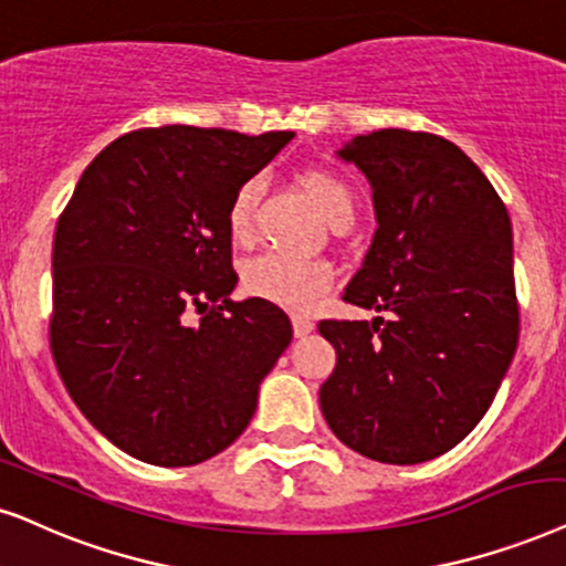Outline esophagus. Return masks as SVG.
I'll list each match as a JSON object with an SVG mask.
<instances>
[{"mask_svg":"<svg viewBox=\"0 0 566 566\" xmlns=\"http://www.w3.org/2000/svg\"><path fill=\"white\" fill-rule=\"evenodd\" d=\"M314 329V322L310 317H301V314H293V335L306 337Z\"/></svg>","mask_w":566,"mask_h":566,"instance_id":"34e87169","label":"esophagus"}]
</instances>
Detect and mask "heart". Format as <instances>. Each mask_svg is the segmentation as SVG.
<instances>
[{"mask_svg":"<svg viewBox=\"0 0 566 566\" xmlns=\"http://www.w3.org/2000/svg\"><path fill=\"white\" fill-rule=\"evenodd\" d=\"M301 185L310 192L317 210L327 218V223L340 212L354 210V195H350L346 181L337 179L335 174L310 171L301 176ZM256 197H260L256 176L241 181L237 192L231 195L226 226H229L231 239L237 244H244L252 237ZM329 281H333V270L325 262L283 252L256 254L241 268V283L252 296L273 301V304L291 312H310L322 293L327 291Z\"/></svg>","mask_w":566,"mask_h":566,"instance_id":"b5f03b06","label":"heart"}]
</instances>
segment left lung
<instances>
[{"label": "left lung", "mask_w": 566, "mask_h": 566, "mask_svg": "<svg viewBox=\"0 0 566 566\" xmlns=\"http://www.w3.org/2000/svg\"><path fill=\"white\" fill-rule=\"evenodd\" d=\"M335 156L366 176L377 220L343 301L388 319L319 322L337 354L319 408L350 450L416 465L471 434L515 356L512 223L444 137L379 129Z\"/></svg>", "instance_id": "1"}]
</instances>
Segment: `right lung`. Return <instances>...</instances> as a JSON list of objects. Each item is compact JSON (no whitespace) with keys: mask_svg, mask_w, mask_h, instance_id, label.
<instances>
[{"mask_svg":"<svg viewBox=\"0 0 566 566\" xmlns=\"http://www.w3.org/2000/svg\"><path fill=\"white\" fill-rule=\"evenodd\" d=\"M291 139L137 129L80 176L54 233L51 354L75 406L132 458L197 465L252 421L293 329L265 298H229L226 210Z\"/></svg>","mask_w":566,"mask_h":566,"instance_id":"obj_1","label":"right lung"}]
</instances>
